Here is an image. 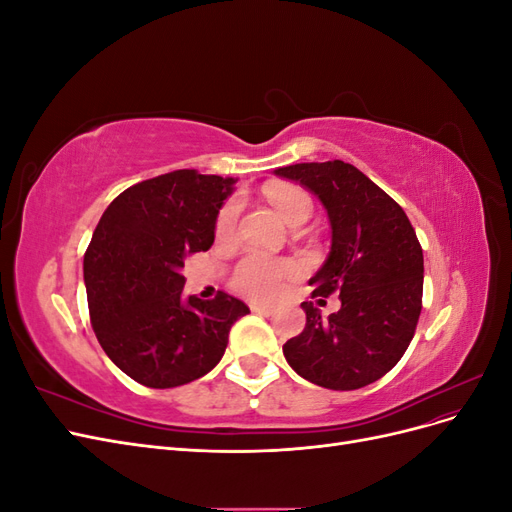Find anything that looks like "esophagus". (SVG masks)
I'll return each instance as SVG.
<instances>
[{"mask_svg":"<svg viewBox=\"0 0 512 512\" xmlns=\"http://www.w3.org/2000/svg\"><path fill=\"white\" fill-rule=\"evenodd\" d=\"M250 309H252L254 314H262V316H271V314L275 312L273 307H269V305H258V303H252Z\"/></svg>","mask_w":512,"mask_h":512,"instance_id":"obj_1","label":"esophagus"}]
</instances>
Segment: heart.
<instances>
[{"label":"heart","mask_w":512,"mask_h":512,"mask_svg":"<svg viewBox=\"0 0 512 512\" xmlns=\"http://www.w3.org/2000/svg\"><path fill=\"white\" fill-rule=\"evenodd\" d=\"M271 205L282 215L284 222L292 228L303 226L314 211L312 198L297 188H282L269 192ZM239 209L235 203H228L220 209L215 218L213 235L218 241L235 237ZM297 273V265L286 258H271L265 254H245L230 271V286L239 294L254 301H269L282 292L284 284Z\"/></svg>","instance_id":"obj_1"}]
</instances>
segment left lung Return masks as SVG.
Instances as JSON below:
<instances>
[{"mask_svg":"<svg viewBox=\"0 0 512 512\" xmlns=\"http://www.w3.org/2000/svg\"><path fill=\"white\" fill-rule=\"evenodd\" d=\"M299 181L329 213L331 254L309 280L324 305L339 292L329 318L305 301V329L288 339L284 356L305 380L354 391L380 380L408 350L423 307V247L406 211L359 168L342 160L277 168Z\"/></svg>","mask_w":512,"mask_h":512,"instance_id":"1","label":"left lung"}]
</instances>
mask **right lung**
Segmentation results:
<instances>
[{"mask_svg": "<svg viewBox=\"0 0 512 512\" xmlns=\"http://www.w3.org/2000/svg\"><path fill=\"white\" fill-rule=\"evenodd\" d=\"M235 179L183 168L123 190L85 252L91 327L123 374L149 389L188 384L220 363L243 301L183 299V262L213 245Z\"/></svg>", "mask_w": 512, "mask_h": 512, "instance_id": "add662e5", "label": "right lung"}]
</instances>
